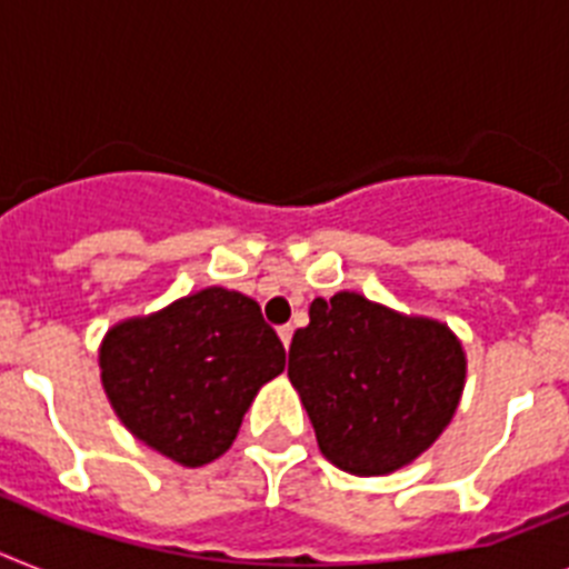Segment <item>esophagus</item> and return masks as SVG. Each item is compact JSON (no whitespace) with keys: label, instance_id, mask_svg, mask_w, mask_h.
I'll use <instances>...</instances> for the list:
<instances>
[{"label":"esophagus","instance_id":"obj_1","mask_svg":"<svg viewBox=\"0 0 569 569\" xmlns=\"http://www.w3.org/2000/svg\"><path fill=\"white\" fill-rule=\"evenodd\" d=\"M292 332H295L292 323H283V327H277V336H280L283 347H289V343H292Z\"/></svg>","mask_w":569,"mask_h":569}]
</instances>
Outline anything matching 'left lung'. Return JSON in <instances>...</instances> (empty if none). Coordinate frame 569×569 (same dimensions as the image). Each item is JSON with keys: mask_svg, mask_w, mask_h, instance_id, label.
I'll use <instances>...</instances> for the list:
<instances>
[{"mask_svg": "<svg viewBox=\"0 0 569 569\" xmlns=\"http://www.w3.org/2000/svg\"><path fill=\"white\" fill-rule=\"evenodd\" d=\"M289 379L318 448L358 477L390 475L437 442L460 405L466 352L446 323L338 292L315 298Z\"/></svg>", "mask_w": 569, "mask_h": 569, "instance_id": "8db88e82", "label": "left lung"}]
</instances>
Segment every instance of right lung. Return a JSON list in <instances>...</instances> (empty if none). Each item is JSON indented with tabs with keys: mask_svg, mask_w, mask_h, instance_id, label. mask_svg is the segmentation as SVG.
Masks as SVG:
<instances>
[{
	"mask_svg": "<svg viewBox=\"0 0 569 569\" xmlns=\"http://www.w3.org/2000/svg\"><path fill=\"white\" fill-rule=\"evenodd\" d=\"M286 350L257 300L202 289L147 318L114 323L100 381L127 431L188 469L226 455Z\"/></svg>",
	"mask_w": 569,
	"mask_h": 569,
	"instance_id": "right-lung-1",
	"label": "right lung"
}]
</instances>
